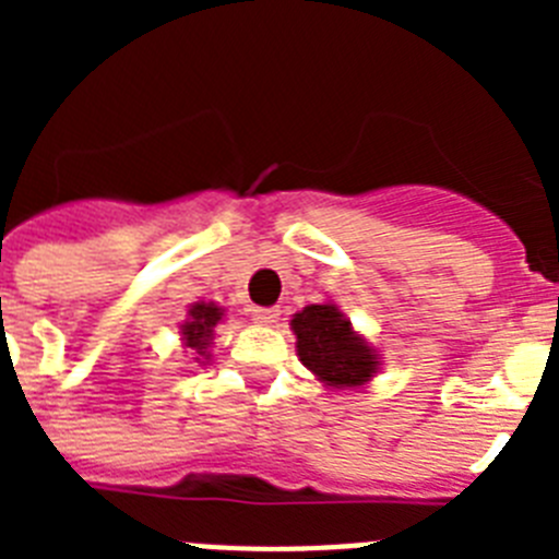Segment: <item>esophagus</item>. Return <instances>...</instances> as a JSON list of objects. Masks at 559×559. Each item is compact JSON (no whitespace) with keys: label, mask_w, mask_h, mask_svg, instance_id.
Returning a JSON list of instances; mask_svg holds the SVG:
<instances>
[{"label":"esophagus","mask_w":559,"mask_h":559,"mask_svg":"<svg viewBox=\"0 0 559 559\" xmlns=\"http://www.w3.org/2000/svg\"><path fill=\"white\" fill-rule=\"evenodd\" d=\"M251 319L260 324H274L280 319V308H254L251 310Z\"/></svg>","instance_id":"obj_1"}]
</instances>
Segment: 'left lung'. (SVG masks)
Instances as JSON below:
<instances>
[{"mask_svg":"<svg viewBox=\"0 0 559 559\" xmlns=\"http://www.w3.org/2000/svg\"><path fill=\"white\" fill-rule=\"evenodd\" d=\"M296 333V353L313 374L335 389L364 386L378 369V358L358 338L335 305H308L290 322Z\"/></svg>","mask_w":559,"mask_h":559,"instance_id":"left-lung-1","label":"left lung"}]
</instances>
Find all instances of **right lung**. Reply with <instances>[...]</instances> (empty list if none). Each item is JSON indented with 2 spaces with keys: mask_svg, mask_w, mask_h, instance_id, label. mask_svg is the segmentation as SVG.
I'll list each match as a JSON object with an SVG mask.
<instances>
[{
  "mask_svg": "<svg viewBox=\"0 0 559 559\" xmlns=\"http://www.w3.org/2000/svg\"><path fill=\"white\" fill-rule=\"evenodd\" d=\"M221 319H224V310L215 308V305H192L190 319L181 324V335H185L187 347L206 353V347H210L212 341V330H215V324H218Z\"/></svg>",
  "mask_w": 559,
  "mask_h": 559,
  "instance_id": "obj_1",
  "label": "right lung"
}]
</instances>
